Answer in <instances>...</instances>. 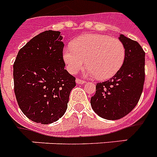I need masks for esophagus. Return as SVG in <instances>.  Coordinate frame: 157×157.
I'll return each instance as SVG.
<instances>
[{"label":"esophagus","instance_id":"1","mask_svg":"<svg viewBox=\"0 0 157 157\" xmlns=\"http://www.w3.org/2000/svg\"><path fill=\"white\" fill-rule=\"evenodd\" d=\"M76 83L77 84V85H79V84H82V85H83V84H85V81H84V80H81V79L77 78L76 80Z\"/></svg>","mask_w":157,"mask_h":157}]
</instances>
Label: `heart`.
I'll return each instance as SVG.
<instances>
[{"mask_svg": "<svg viewBox=\"0 0 157 157\" xmlns=\"http://www.w3.org/2000/svg\"><path fill=\"white\" fill-rule=\"evenodd\" d=\"M124 45L115 38L87 34L76 38L72 47L63 50V59L67 69L76 73L85 63L84 74L106 80L118 73L125 59Z\"/></svg>", "mask_w": 157, "mask_h": 157, "instance_id": "1", "label": "heart"}]
</instances>
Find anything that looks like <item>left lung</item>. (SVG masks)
Here are the masks:
<instances>
[{
	"label": "left lung",
	"instance_id": "1",
	"mask_svg": "<svg viewBox=\"0 0 157 157\" xmlns=\"http://www.w3.org/2000/svg\"><path fill=\"white\" fill-rule=\"evenodd\" d=\"M126 54L123 66L109 81L98 83L90 104L97 114L117 120L128 114L140 98L145 80V52L136 41L120 34Z\"/></svg>",
	"mask_w": 157,
	"mask_h": 157
}]
</instances>
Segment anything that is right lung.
Here are the masks:
<instances>
[{"mask_svg":"<svg viewBox=\"0 0 157 157\" xmlns=\"http://www.w3.org/2000/svg\"><path fill=\"white\" fill-rule=\"evenodd\" d=\"M63 37L46 30L19 50L13 63L14 94L29 119L41 124L57 121L67 110L76 78L64 69Z\"/></svg>","mask_w":157,"mask_h":157,"instance_id":"add662e5","label":"right lung"}]
</instances>
